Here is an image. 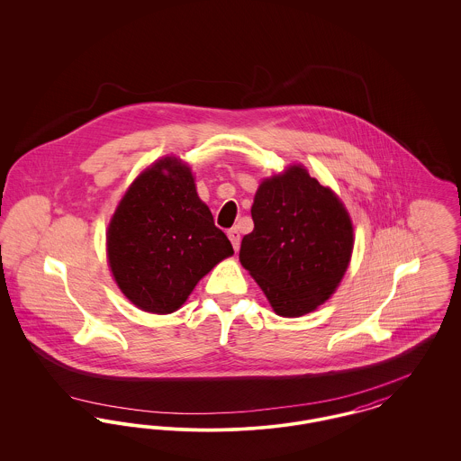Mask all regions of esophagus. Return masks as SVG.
Listing matches in <instances>:
<instances>
[{"mask_svg":"<svg viewBox=\"0 0 461 461\" xmlns=\"http://www.w3.org/2000/svg\"><path fill=\"white\" fill-rule=\"evenodd\" d=\"M228 239L231 241L235 252H239V249H240V233H239V230H237V228L228 230Z\"/></svg>","mask_w":461,"mask_h":461,"instance_id":"34e87169","label":"esophagus"}]
</instances>
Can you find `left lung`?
Here are the masks:
<instances>
[{"instance_id": "obj_1", "label": "left lung", "mask_w": 461, "mask_h": 461, "mask_svg": "<svg viewBox=\"0 0 461 461\" xmlns=\"http://www.w3.org/2000/svg\"><path fill=\"white\" fill-rule=\"evenodd\" d=\"M254 230L241 239V266L278 316L299 318L340 285L354 249L344 202L303 164L264 177L250 209Z\"/></svg>"}]
</instances>
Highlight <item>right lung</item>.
<instances>
[{
	"label": "right lung",
	"instance_id": "add662e5",
	"mask_svg": "<svg viewBox=\"0 0 461 461\" xmlns=\"http://www.w3.org/2000/svg\"><path fill=\"white\" fill-rule=\"evenodd\" d=\"M233 247L214 226L188 162L166 155L134 177L107 226V263L124 297L171 314Z\"/></svg>",
	"mask_w": 461,
	"mask_h": 461
}]
</instances>
